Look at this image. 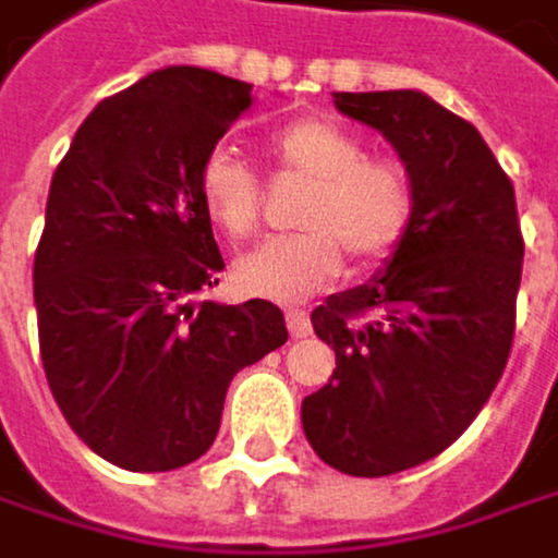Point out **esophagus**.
I'll return each instance as SVG.
<instances>
[{"mask_svg":"<svg viewBox=\"0 0 558 558\" xmlns=\"http://www.w3.org/2000/svg\"><path fill=\"white\" fill-rule=\"evenodd\" d=\"M286 325H289L292 338H305V335L312 331V322H308V315H305L302 308H289V312H286Z\"/></svg>","mask_w":558,"mask_h":558,"instance_id":"obj_1","label":"esophagus"}]
</instances>
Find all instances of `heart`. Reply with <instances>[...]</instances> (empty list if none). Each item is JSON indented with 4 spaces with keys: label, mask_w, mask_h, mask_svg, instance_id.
Here are the masks:
<instances>
[{
    "label": "heart",
    "mask_w": 558,
    "mask_h": 558,
    "mask_svg": "<svg viewBox=\"0 0 558 558\" xmlns=\"http://www.w3.org/2000/svg\"><path fill=\"white\" fill-rule=\"evenodd\" d=\"M276 160L312 180L299 206L305 230L266 240L236 263V282L250 295L295 302L331 282L341 250L359 266L388 259L417 214L411 170L395 157H368L359 134L325 118H302L272 137ZM199 196L210 220L230 240H250L259 227L263 183L233 150L217 147L199 167Z\"/></svg>",
    "instance_id": "b5f03b06"
}]
</instances>
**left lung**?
Here are the masks:
<instances>
[{
  "mask_svg": "<svg viewBox=\"0 0 558 558\" xmlns=\"http://www.w3.org/2000/svg\"><path fill=\"white\" fill-rule=\"evenodd\" d=\"M388 137L417 214L388 266L312 312L335 372L302 401L312 450L348 476H391L447 450L494 395L513 344L523 233L480 131L421 92H338Z\"/></svg>",
  "mask_w": 558,
  "mask_h": 558,
  "instance_id": "8db88e82",
  "label": "left lung"
}]
</instances>
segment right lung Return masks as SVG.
I'll return each instance as SVG.
<instances>
[{"instance_id": "1", "label": "right lung", "mask_w": 558, "mask_h": 558, "mask_svg": "<svg viewBox=\"0 0 558 558\" xmlns=\"http://www.w3.org/2000/svg\"><path fill=\"white\" fill-rule=\"evenodd\" d=\"M253 85L173 64L105 98L58 163L35 250L48 388L98 457L137 473L193 463L236 372L286 344L279 305L203 299L223 269L199 167Z\"/></svg>"}]
</instances>
